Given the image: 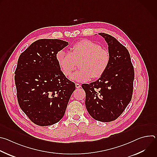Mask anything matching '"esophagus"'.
Wrapping results in <instances>:
<instances>
[{
  "label": "esophagus",
  "mask_w": 157,
  "mask_h": 157,
  "mask_svg": "<svg viewBox=\"0 0 157 157\" xmlns=\"http://www.w3.org/2000/svg\"><path fill=\"white\" fill-rule=\"evenodd\" d=\"M75 86H76V88H79V87H81V84H78V83H76L75 84Z\"/></svg>",
  "instance_id": "1"
}]
</instances>
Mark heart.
<instances>
[{"label": "heart", "mask_w": 157, "mask_h": 157, "mask_svg": "<svg viewBox=\"0 0 157 157\" xmlns=\"http://www.w3.org/2000/svg\"><path fill=\"white\" fill-rule=\"evenodd\" d=\"M56 59L62 73L70 76L79 62L78 71L74 73L71 79L84 82L92 78L101 77L107 70L110 56L107 50L91 40H81L71 48V52L61 50L56 54Z\"/></svg>", "instance_id": "heart-1"}]
</instances>
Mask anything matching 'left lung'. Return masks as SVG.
Returning <instances> with one entry per match:
<instances>
[{"instance_id": "left-lung-1", "label": "left lung", "mask_w": 157, "mask_h": 157, "mask_svg": "<svg viewBox=\"0 0 157 157\" xmlns=\"http://www.w3.org/2000/svg\"><path fill=\"white\" fill-rule=\"evenodd\" d=\"M108 44L109 67L97 81L82 84L88 113L96 121L108 122L117 119L131 101L134 69L127 49L114 36L99 33Z\"/></svg>"}]
</instances>
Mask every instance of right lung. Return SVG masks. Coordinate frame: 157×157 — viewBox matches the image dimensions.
<instances>
[{
    "mask_svg": "<svg viewBox=\"0 0 157 157\" xmlns=\"http://www.w3.org/2000/svg\"><path fill=\"white\" fill-rule=\"evenodd\" d=\"M68 45V42L59 39H40L18 59L15 82L18 104L38 125L59 122L76 89L62 73L56 59L58 52Z\"/></svg>",
    "mask_w": 157,
    "mask_h": 157,
    "instance_id": "1",
    "label": "right lung"
}]
</instances>
